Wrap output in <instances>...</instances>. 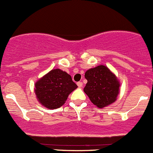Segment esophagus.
<instances>
[{"instance_id": "1", "label": "esophagus", "mask_w": 153, "mask_h": 153, "mask_svg": "<svg viewBox=\"0 0 153 153\" xmlns=\"http://www.w3.org/2000/svg\"><path fill=\"white\" fill-rule=\"evenodd\" d=\"M76 84H77V85H78L79 88H82V82H78Z\"/></svg>"}]
</instances>
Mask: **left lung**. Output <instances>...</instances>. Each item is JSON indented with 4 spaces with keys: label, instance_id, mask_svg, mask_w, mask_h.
Masks as SVG:
<instances>
[{
    "label": "left lung",
    "instance_id": "obj_1",
    "mask_svg": "<svg viewBox=\"0 0 153 153\" xmlns=\"http://www.w3.org/2000/svg\"><path fill=\"white\" fill-rule=\"evenodd\" d=\"M85 77L88 82L83 91L97 108H105L117 100L120 83L108 67L100 65L88 69Z\"/></svg>",
    "mask_w": 153,
    "mask_h": 153
}]
</instances>
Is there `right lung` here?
Segmentation results:
<instances>
[{
    "mask_svg": "<svg viewBox=\"0 0 153 153\" xmlns=\"http://www.w3.org/2000/svg\"><path fill=\"white\" fill-rule=\"evenodd\" d=\"M76 88L71 75L56 68L36 82L34 91L39 103L48 109H55L64 105Z\"/></svg>",
    "mask_w": 153,
    "mask_h": 153,
    "instance_id": "right-lung-1",
    "label": "right lung"
}]
</instances>
